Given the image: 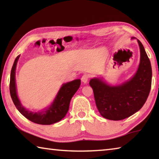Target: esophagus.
<instances>
[{"label": "esophagus", "instance_id": "esophagus-1", "mask_svg": "<svg viewBox=\"0 0 159 159\" xmlns=\"http://www.w3.org/2000/svg\"><path fill=\"white\" fill-rule=\"evenodd\" d=\"M89 79H90L89 75L84 74V75H83V76L81 77V80H82L83 83H87L88 81V80H89Z\"/></svg>", "mask_w": 159, "mask_h": 159}]
</instances>
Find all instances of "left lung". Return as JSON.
I'll list each match as a JSON object with an SVG mask.
<instances>
[{"label":"left lung","mask_w":159,"mask_h":159,"mask_svg":"<svg viewBox=\"0 0 159 159\" xmlns=\"http://www.w3.org/2000/svg\"><path fill=\"white\" fill-rule=\"evenodd\" d=\"M140 61L135 74L118 85H109L102 79L90 80L99 114L112 120H120L138 111L147 101L152 86V71L150 60L143 45L138 40Z\"/></svg>","instance_id":"8db88e82"}]
</instances>
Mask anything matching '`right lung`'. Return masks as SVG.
<instances>
[{"mask_svg":"<svg viewBox=\"0 0 159 159\" xmlns=\"http://www.w3.org/2000/svg\"><path fill=\"white\" fill-rule=\"evenodd\" d=\"M20 55L16 57L12 67L10 80V96L18 109L24 116L31 121L41 125H51L59 122L65 116L69 109L70 101L80 85V80L76 79L71 82L64 83L56 95L51 105L41 111L34 112L25 109L18 98L15 83V70Z\"/></svg>","mask_w":159,"mask_h":159,"instance_id":"right-lung-1","label":"right lung"}]
</instances>
